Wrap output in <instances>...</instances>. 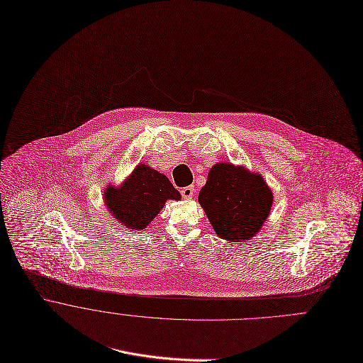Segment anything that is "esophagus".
Instances as JSON below:
<instances>
[{
  "instance_id": "esophagus-1",
  "label": "esophagus",
  "mask_w": 363,
  "mask_h": 363,
  "mask_svg": "<svg viewBox=\"0 0 363 363\" xmlns=\"http://www.w3.org/2000/svg\"><path fill=\"white\" fill-rule=\"evenodd\" d=\"M181 195L184 199H192L194 195H195V189L194 186H186V188H182L181 189Z\"/></svg>"
}]
</instances>
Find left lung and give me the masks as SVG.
Instances as JSON below:
<instances>
[{"label":"left lung","instance_id":"1","mask_svg":"<svg viewBox=\"0 0 363 363\" xmlns=\"http://www.w3.org/2000/svg\"><path fill=\"white\" fill-rule=\"evenodd\" d=\"M198 202L220 238L245 242L261 231L274 203L261 174L231 162L215 164Z\"/></svg>","mask_w":363,"mask_h":363}]
</instances>
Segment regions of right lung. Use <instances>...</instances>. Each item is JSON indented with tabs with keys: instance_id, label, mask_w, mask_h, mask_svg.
I'll return each instance as SVG.
<instances>
[{
	"instance_id": "obj_1",
	"label": "right lung",
	"mask_w": 363,
	"mask_h": 363,
	"mask_svg": "<svg viewBox=\"0 0 363 363\" xmlns=\"http://www.w3.org/2000/svg\"><path fill=\"white\" fill-rule=\"evenodd\" d=\"M104 201L111 216L128 230H145L167 201H181L169 179L145 164H139L119 185L109 184Z\"/></svg>"
}]
</instances>
